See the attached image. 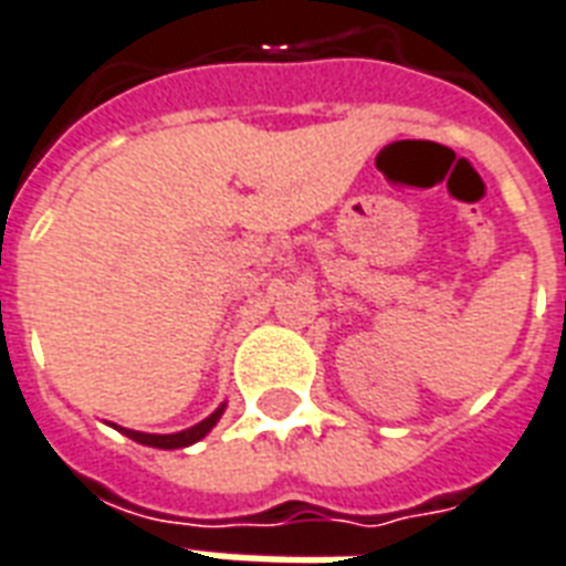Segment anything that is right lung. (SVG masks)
Segmentation results:
<instances>
[{
    "label": "right lung",
    "mask_w": 566,
    "mask_h": 566,
    "mask_svg": "<svg viewBox=\"0 0 566 566\" xmlns=\"http://www.w3.org/2000/svg\"><path fill=\"white\" fill-rule=\"evenodd\" d=\"M223 411H227V402H220L218 409L211 411L206 420H199L197 427L181 429V432H169V436H155V432H137V429H125V427H118V432H125L127 439H134L137 444H148V448H157V450L190 448V444H197L199 439H206L208 432L214 429V423L223 418Z\"/></svg>",
    "instance_id": "1"
}]
</instances>
